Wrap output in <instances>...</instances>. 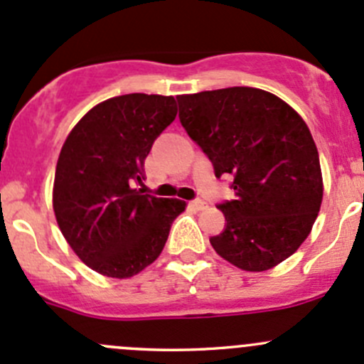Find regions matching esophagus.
I'll use <instances>...</instances> for the list:
<instances>
[{"label":"esophagus","mask_w":364,"mask_h":364,"mask_svg":"<svg viewBox=\"0 0 364 364\" xmlns=\"http://www.w3.org/2000/svg\"><path fill=\"white\" fill-rule=\"evenodd\" d=\"M190 205H192L193 209H197V211H203V209L208 208V204H205L204 200H200V199H197V200H192V203H190Z\"/></svg>","instance_id":"34e87169"}]
</instances>
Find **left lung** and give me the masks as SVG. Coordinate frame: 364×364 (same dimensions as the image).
I'll return each instance as SVG.
<instances>
[{"label":"left lung","mask_w":364,"mask_h":364,"mask_svg":"<svg viewBox=\"0 0 364 364\" xmlns=\"http://www.w3.org/2000/svg\"><path fill=\"white\" fill-rule=\"evenodd\" d=\"M179 119L213 161L232 174L236 199L218 205L227 220L209 240L243 271H267L303 245L322 204V172L303 117L269 91L248 86L179 95Z\"/></svg>","instance_id":"obj_1"}]
</instances>
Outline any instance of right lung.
Instances as JSON below:
<instances>
[{
    "label": "right lung",
    "instance_id": "1",
    "mask_svg": "<svg viewBox=\"0 0 364 364\" xmlns=\"http://www.w3.org/2000/svg\"><path fill=\"white\" fill-rule=\"evenodd\" d=\"M174 97L130 93L90 109L54 174L53 208L75 255L97 273L130 278L155 262L186 203L132 188L153 142L174 121Z\"/></svg>",
    "mask_w": 364,
    "mask_h": 364
}]
</instances>
